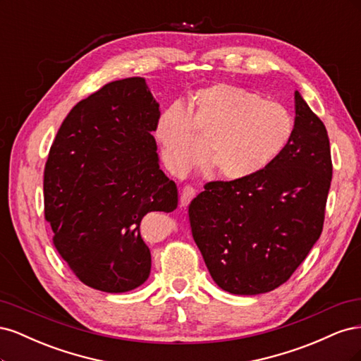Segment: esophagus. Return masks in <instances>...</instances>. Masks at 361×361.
Segmentation results:
<instances>
[{
  "mask_svg": "<svg viewBox=\"0 0 361 361\" xmlns=\"http://www.w3.org/2000/svg\"><path fill=\"white\" fill-rule=\"evenodd\" d=\"M195 195V190L192 187H183L182 192H180V206L182 207H187L190 204V202L194 199Z\"/></svg>",
  "mask_w": 361,
  "mask_h": 361,
  "instance_id": "esophagus-1",
  "label": "esophagus"
}]
</instances>
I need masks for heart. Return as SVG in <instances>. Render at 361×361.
Masks as SVG:
<instances>
[{"instance_id":"1","label":"heart","mask_w":361,"mask_h":361,"mask_svg":"<svg viewBox=\"0 0 361 361\" xmlns=\"http://www.w3.org/2000/svg\"><path fill=\"white\" fill-rule=\"evenodd\" d=\"M292 134L293 118L285 105L226 82L195 92L187 114L178 105L167 108L155 126L162 159L173 173L195 166L206 145L207 166L227 180L268 169Z\"/></svg>"}]
</instances>
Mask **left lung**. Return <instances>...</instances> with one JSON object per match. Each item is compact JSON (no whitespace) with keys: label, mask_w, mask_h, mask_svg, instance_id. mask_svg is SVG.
<instances>
[{"label":"left lung","mask_w":361,"mask_h":361,"mask_svg":"<svg viewBox=\"0 0 361 361\" xmlns=\"http://www.w3.org/2000/svg\"><path fill=\"white\" fill-rule=\"evenodd\" d=\"M331 174L326 129L295 90L283 154L253 178L206 183L190 204L192 238L216 285L257 295L288 281L321 236Z\"/></svg>","instance_id":"8db88e82"}]
</instances>
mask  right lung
<instances>
[{
	"label": "right lung",
	"mask_w": 361,
	"mask_h": 361,
	"mask_svg": "<svg viewBox=\"0 0 361 361\" xmlns=\"http://www.w3.org/2000/svg\"><path fill=\"white\" fill-rule=\"evenodd\" d=\"M158 118L145 78L113 81L72 108L49 150L43 194L54 245L93 289L143 285L152 257L141 220L178 207V187L159 169L152 135Z\"/></svg>",
	"instance_id": "1"
}]
</instances>
